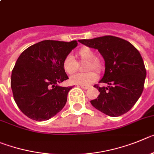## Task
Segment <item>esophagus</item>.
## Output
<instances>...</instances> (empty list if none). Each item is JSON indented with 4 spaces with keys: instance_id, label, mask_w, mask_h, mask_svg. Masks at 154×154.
<instances>
[{
    "instance_id": "34e87169",
    "label": "esophagus",
    "mask_w": 154,
    "mask_h": 154,
    "mask_svg": "<svg viewBox=\"0 0 154 154\" xmlns=\"http://www.w3.org/2000/svg\"><path fill=\"white\" fill-rule=\"evenodd\" d=\"M80 87H81V88H83V89H84V90H87V89H88V88H90V86H82V85H80Z\"/></svg>"
}]
</instances>
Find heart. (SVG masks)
<instances>
[{"label":"heart","mask_w":154,"mask_h":154,"mask_svg":"<svg viewBox=\"0 0 154 154\" xmlns=\"http://www.w3.org/2000/svg\"><path fill=\"white\" fill-rule=\"evenodd\" d=\"M76 57L79 60L87 62L84 67V70L87 72L74 74L70 77V82L77 85H91L98 78L97 74L91 70L100 72L103 68V62L100 58L97 57L95 52L88 47H82L80 48L76 53ZM62 67L66 74H72L77 70L78 64L74 57L72 55H67L63 59Z\"/></svg>","instance_id":"b5f03b06"}]
</instances>
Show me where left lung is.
Instances as JSON below:
<instances>
[{"label":"left lung","instance_id":"obj_1","mask_svg":"<svg viewBox=\"0 0 154 154\" xmlns=\"http://www.w3.org/2000/svg\"><path fill=\"white\" fill-rule=\"evenodd\" d=\"M89 48L97 49L105 61V72L94 85L99 91L97 99L91 100L94 107L110 117H119L134 106L142 94L146 71L140 54L126 40L114 36H103L79 40Z\"/></svg>","mask_w":154,"mask_h":154}]
</instances>
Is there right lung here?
I'll list each match as a JSON object with an SVG mask.
<instances>
[{
	"label": "right lung",
	"instance_id": "1",
	"mask_svg": "<svg viewBox=\"0 0 154 154\" xmlns=\"http://www.w3.org/2000/svg\"><path fill=\"white\" fill-rule=\"evenodd\" d=\"M77 46V41L47 40L20 55L12 70L11 87L17 105L27 117L48 120L65 106L72 87L58 85L68 79L62 63Z\"/></svg>",
	"mask_w": 154,
	"mask_h": 154
}]
</instances>
